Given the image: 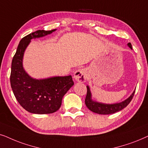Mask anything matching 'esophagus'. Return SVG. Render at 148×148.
<instances>
[{"mask_svg":"<svg viewBox=\"0 0 148 148\" xmlns=\"http://www.w3.org/2000/svg\"><path fill=\"white\" fill-rule=\"evenodd\" d=\"M74 78L78 82H84L87 78V72L85 69H79L74 72Z\"/></svg>","mask_w":148,"mask_h":148,"instance_id":"esophagus-1","label":"esophagus"}]
</instances>
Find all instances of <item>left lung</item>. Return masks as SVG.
<instances>
[{
  "label": "left lung",
  "mask_w": 148,
  "mask_h": 148,
  "mask_svg": "<svg viewBox=\"0 0 148 148\" xmlns=\"http://www.w3.org/2000/svg\"><path fill=\"white\" fill-rule=\"evenodd\" d=\"M127 45L130 49H132V45L131 42L128 43ZM86 88H87V92H86V96L85 98V104L86 107L90 111L99 114H110L121 111V110L124 109V108L129 105V103L131 102L132 99H133V95L135 92V90L133 92V93L127 99H125V101L116 103L107 104L93 101L92 99V95L91 92H90L89 86H86Z\"/></svg>",
  "instance_id": "obj_1"
}]
</instances>
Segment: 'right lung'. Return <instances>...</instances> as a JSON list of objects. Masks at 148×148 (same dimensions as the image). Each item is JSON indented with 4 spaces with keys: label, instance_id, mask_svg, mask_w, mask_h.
Masks as SVG:
<instances>
[{
    "label": "right lung",
    "instance_id": "obj_1",
    "mask_svg": "<svg viewBox=\"0 0 148 148\" xmlns=\"http://www.w3.org/2000/svg\"><path fill=\"white\" fill-rule=\"evenodd\" d=\"M56 30H37L23 37L13 58L11 88L19 103L30 113L46 114L58 111L64 95L74 85L70 75L36 79L28 75L23 67V55L32 39L47 36Z\"/></svg>",
    "mask_w": 148,
    "mask_h": 148
}]
</instances>
